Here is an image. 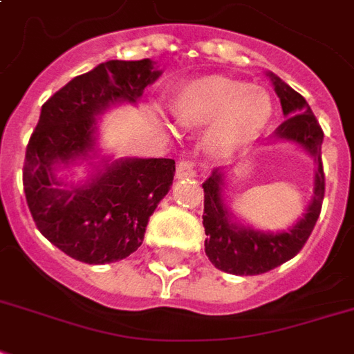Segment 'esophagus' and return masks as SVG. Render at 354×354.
Segmentation results:
<instances>
[{"label":"esophagus","mask_w":354,"mask_h":354,"mask_svg":"<svg viewBox=\"0 0 354 354\" xmlns=\"http://www.w3.org/2000/svg\"><path fill=\"white\" fill-rule=\"evenodd\" d=\"M198 169H196V162L194 160H180L177 164V179H187V177H196Z\"/></svg>","instance_id":"esophagus-1"}]
</instances>
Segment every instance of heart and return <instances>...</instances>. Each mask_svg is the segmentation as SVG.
I'll list each match as a JSON object with an SVG mask.
<instances>
[{
	"label": "heart",
	"instance_id": "b5f03b06",
	"mask_svg": "<svg viewBox=\"0 0 354 354\" xmlns=\"http://www.w3.org/2000/svg\"><path fill=\"white\" fill-rule=\"evenodd\" d=\"M171 110L185 129L212 127V149L230 153L261 134L272 117V98L261 86L207 74L180 87Z\"/></svg>",
	"mask_w": 354,
	"mask_h": 354
}]
</instances>
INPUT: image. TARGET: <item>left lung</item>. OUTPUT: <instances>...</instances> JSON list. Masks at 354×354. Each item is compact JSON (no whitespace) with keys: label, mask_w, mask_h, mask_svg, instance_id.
Instances as JSON below:
<instances>
[{"label":"left lung","mask_w":354,"mask_h":354,"mask_svg":"<svg viewBox=\"0 0 354 354\" xmlns=\"http://www.w3.org/2000/svg\"><path fill=\"white\" fill-rule=\"evenodd\" d=\"M274 91L280 98L281 111L288 117L276 129L270 140L293 142L313 156L315 179H313V198L308 205L306 214L299 222L280 233H265L252 227H244L231 220V212L225 209L222 198L224 171L212 169L211 177L203 183V227H205V254L211 263L220 270L237 276H256L280 267L281 263L293 259L308 237L312 235L317 222L323 198H325V171L321 162L323 130L310 106L302 95L291 89L278 76L268 73Z\"/></svg>","instance_id":"8db88e82"}]
</instances>
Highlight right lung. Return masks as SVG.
<instances>
[{
	"label": "right lung",
	"instance_id": "obj_1",
	"mask_svg": "<svg viewBox=\"0 0 354 354\" xmlns=\"http://www.w3.org/2000/svg\"><path fill=\"white\" fill-rule=\"evenodd\" d=\"M160 76L151 59L106 61L73 78L42 104L24 162V192L37 230L73 259L104 265L143 243L149 216L174 183L171 158L104 160L84 185L59 188L57 166L89 158L97 117L117 102H136Z\"/></svg>",
	"mask_w": 354,
	"mask_h": 354
}]
</instances>
